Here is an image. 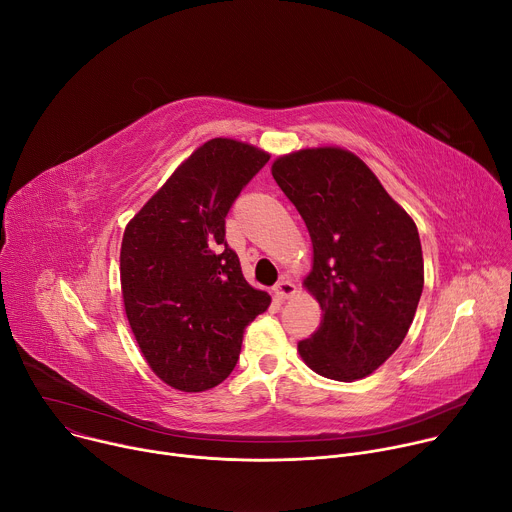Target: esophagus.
Listing matches in <instances>:
<instances>
[{
	"label": "esophagus",
	"instance_id": "1",
	"mask_svg": "<svg viewBox=\"0 0 512 512\" xmlns=\"http://www.w3.org/2000/svg\"><path fill=\"white\" fill-rule=\"evenodd\" d=\"M272 293H274V297H278V299H289V297H293L295 293H297V287H295V282L289 278V276H282L276 285L272 287Z\"/></svg>",
	"mask_w": 512,
	"mask_h": 512
}]
</instances>
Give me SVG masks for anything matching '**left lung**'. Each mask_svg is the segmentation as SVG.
<instances>
[{
	"instance_id": "1",
	"label": "left lung",
	"mask_w": 512,
	"mask_h": 512,
	"mask_svg": "<svg viewBox=\"0 0 512 512\" xmlns=\"http://www.w3.org/2000/svg\"><path fill=\"white\" fill-rule=\"evenodd\" d=\"M272 177L313 242L305 287L323 319L299 342V354L325 378H364L403 344L413 323L423 293L417 225L372 170L342 148L280 156Z\"/></svg>"
}]
</instances>
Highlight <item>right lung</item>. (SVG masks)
Here are the masks:
<instances>
[{"instance_id": "1", "label": "right lung", "mask_w": 512, "mask_h": 512, "mask_svg": "<svg viewBox=\"0 0 512 512\" xmlns=\"http://www.w3.org/2000/svg\"><path fill=\"white\" fill-rule=\"evenodd\" d=\"M268 160L250 144L213 138L126 227V315L146 362L173 388L201 392L223 382L236 368L246 325L270 305L225 240L227 211Z\"/></svg>"}]
</instances>
